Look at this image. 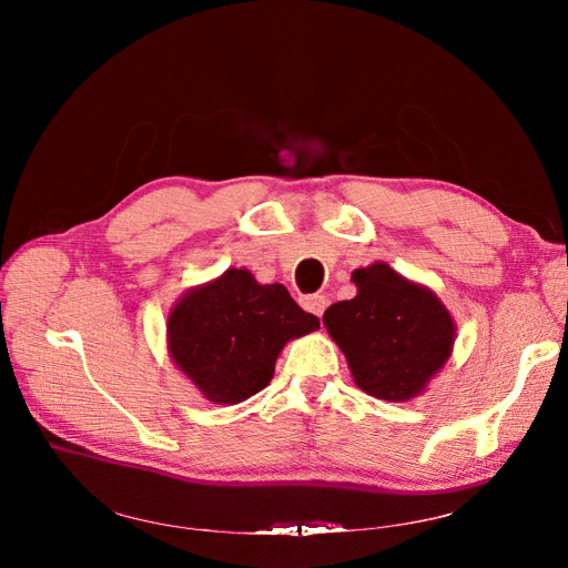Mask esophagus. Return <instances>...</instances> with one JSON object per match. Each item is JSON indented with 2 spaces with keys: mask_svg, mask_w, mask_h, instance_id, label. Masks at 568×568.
<instances>
[{
  "mask_svg": "<svg viewBox=\"0 0 568 568\" xmlns=\"http://www.w3.org/2000/svg\"><path fill=\"white\" fill-rule=\"evenodd\" d=\"M326 305H329V301H326V296H320V294H313V296H305V298H303V307H305V311L317 315V317L324 315Z\"/></svg>",
  "mask_w": 568,
  "mask_h": 568,
  "instance_id": "1",
  "label": "esophagus"
}]
</instances>
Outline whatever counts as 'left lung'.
I'll return each instance as SVG.
<instances>
[{
  "label": "left lung",
  "mask_w": 568,
  "mask_h": 568,
  "mask_svg": "<svg viewBox=\"0 0 568 568\" xmlns=\"http://www.w3.org/2000/svg\"><path fill=\"white\" fill-rule=\"evenodd\" d=\"M357 296L326 307V332L348 359L355 384L379 400L419 395L448 363L455 322L432 288L386 263L353 272Z\"/></svg>",
  "instance_id": "left-lung-1"
}]
</instances>
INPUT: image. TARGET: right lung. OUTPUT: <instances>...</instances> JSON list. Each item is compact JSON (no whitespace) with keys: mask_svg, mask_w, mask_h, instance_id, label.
<instances>
[{"mask_svg":"<svg viewBox=\"0 0 568 568\" xmlns=\"http://www.w3.org/2000/svg\"><path fill=\"white\" fill-rule=\"evenodd\" d=\"M320 329L282 284H257L230 267L189 288L168 315V351L192 384L217 405H236L263 390L286 341Z\"/></svg>","mask_w":568,"mask_h":568,"instance_id":"add662e5","label":"right lung"}]
</instances>
